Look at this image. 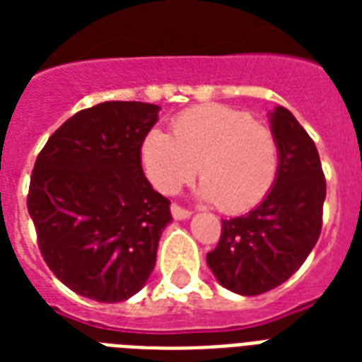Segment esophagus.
Returning <instances> with one entry per match:
<instances>
[{
  "mask_svg": "<svg viewBox=\"0 0 362 362\" xmlns=\"http://www.w3.org/2000/svg\"><path fill=\"white\" fill-rule=\"evenodd\" d=\"M170 214H173V218H175V220H186V218H189V216H192V210L182 209L180 204L173 203L170 204Z\"/></svg>",
  "mask_w": 362,
  "mask_h": 362,
  "instance_id": "esophagus-1",
  "label": "esophagus"
}]
</instances>
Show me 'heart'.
Here are the masks:
<instances>
[{
  "instance_id": "heart-1",
  "label": "heart",
  "mask_w": 362,
  "mask_h": 362,
  "mask_svg": "<svg viewBox=\"0 0 362 362\" xmlns=\"http://www.w3.org/2000/svg\"><path fill=\"white\" fill-rule=\"evenodd\" d=\"M170 134L150 129L141 144L142 169L158 192L173 195L199 173L204 199L223 212H244L274 186L278 139L246 110L199 105L173 118Z\"/></svg>"
}]
</instances>
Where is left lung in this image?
I'll return each instance as SVG.
<instances>
[{"label": "left lung", "mask_w": 362, "mask_h": 362, "mask_svg": "<svg viewBox=\"0 0 362 362\" xmlns=\"http://www.w3.org/2000/svg\"><path fill=\"white\" fill-rule=\"evenodd\" d=\"M270 125L280 146L274 187L257 209L221 220L218 246L206 253L216 280L238 295H261L289 280L315 246L327 182L314 141L284 107Z\"/></svg>", "instance_id": "1"}]
</instances>
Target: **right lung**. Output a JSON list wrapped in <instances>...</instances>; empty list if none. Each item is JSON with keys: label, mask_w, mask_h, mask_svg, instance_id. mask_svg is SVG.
Segmentation results:
<instances>
[{"label": "right lung", "mask_w": 362, "mask_h": 362, "mask_svg": "<svg viewBox=\"0 0 362 362\" xmlns=\"http://www.w3.org/2000/svg\"><path fill=\"white\" fill-rule=\"evenodd\" d=\"M158 105L105 101L54 131L35 159L28 212L48 269L71 291L120 303L156 267L170 201L142 173Z\"/></svg>", "instance_id": "obj_1"}]
</instances>
